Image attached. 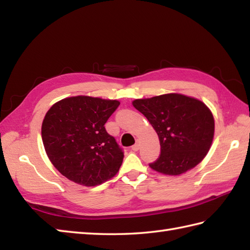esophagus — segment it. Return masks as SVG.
<instances>
[{
    "instance_id": "obj_1",
    "label": "esophagus",
    "mask_w": 250,
    "mask_h": 250,
    "mask_svg": "<svg viewBox=\"0 0 250 250\" xmlns=\"http://www.w3.org/2000/svg\"><path fill=\"white\" fill-rule=\"evenodd\" d=\"M139 148H140V144L139 143H135L133 146H132V150H134V151H138Z\"/></svg>"
}]
</instances>
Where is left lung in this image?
I'll use <instances>...</instances> for the list:
<instances>
[{"mask_svg": "<svg viewBox=\"0 0 250 250\" xmlns=\"http://www.w3.org/2000/svg\"><path fill=\"white\" fill-rule=\"evenodd\" d=\"M133 106L157 132L160 155L149 167L160 173L179 175L202 161L211 146L214 120L208 107L177 93L135 100Z\"/></svg>", "mask_w": 250, "mask_h": 250, "instance_id": "obj_1", "label": "left lung"}]
</instances>
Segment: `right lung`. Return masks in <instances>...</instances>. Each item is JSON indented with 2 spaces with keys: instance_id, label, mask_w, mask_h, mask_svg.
I'll return each mask as SVG.
<instances>
[{
  "instance_id": "add662e5",
  "label": "right lung",
  "mask_w": 250,
  "mask_h": 250,
  "mask_svg": "<svg viewBox=\"0 0 250 250\" xmlns=\"http://www.w3.org/2000/svg\"><path fill=\"white\" fill-rule=\"evenodd\" d=\"M118 101L73 96L54 104L42 124V141L48 158L75 183L95 187L119 171L124 150L105 124Z\"/></svg>"
}]
</instances>
